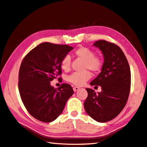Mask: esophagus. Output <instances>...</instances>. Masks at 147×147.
Masks as SVG:
<instances>
[{"label": "esophagus", "instance_id": "esophagus-1", "mask_svg": "<svg viewBox=\"0 0 147 147\" xmlns=\"http://www.w3.org/2000/svg\"><path fill=\"white\" fill-rule=\"evenodd\" d=\"M73 89H74V91H77L79 90V87H77V86H75V87H74V88H73Z\"/></svg>", "mask_w": 147, "mask_h": 147}]
</instances>
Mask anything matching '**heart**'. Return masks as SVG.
Instances as JSON below:
<instances>
[{
  "label": "heart",
  "instance_id": "heart-1",
  "mask_svg": "<svg viewBox=\"0 0 147 147\" xmlns=\"http://www.w3.org/2000/svg\"><path fill=\"white\" fill-rule=\"evenodd\" d=\"M74 55L77 58L84 61V69H89L94 73L98 72L103 66V59L101 57L95 56L94 53L91 49L86 47H79L75 50ZM71 65V58L67 55L61 59L60 65L64 71H67L70 70ZM91 74L88 70L82 72H74L68 77L67 79L70 82L76 86H82L91 79Z\"/></svg>",
  "mask_w": 147,
  "mask_h": 147
}]
</instances>
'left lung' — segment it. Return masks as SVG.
<instances>
[{"mask_svg":"<svg viewBox=\"0 0 147 147\" xmlns=\"http://www.w3.org/2000/svg\"><path fill=\"white\" fill-rule=\"evenodd\" d=\"M93 46L103 55L101 71L90 82L100 86L101 91L96 93L86 88L88 96L84 103L87 113L95 121L106 122L116 117L124 108L129 95L131 71L123 51L116 44L106 40H98Z\"/></svg>","mask_w":147,"mask_h":147,"instance_id":"left-lung-1","label":"left lung"}]
</instances>
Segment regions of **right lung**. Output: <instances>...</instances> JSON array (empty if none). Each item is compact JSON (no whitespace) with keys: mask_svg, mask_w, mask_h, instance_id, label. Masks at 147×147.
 Masks as SVG:
<instances>
[{"mask_svg":"<svg viewBox=\"0 0 147 147\" xmlns=\"http://www.w3.org/2000/svg\"><path fill=\"white\" fill-rule=\"evenodd\" d=\"M73 49L68 45L43 42L23 59L19 71L20 94L27 111L38 121H55L74 94L68 84H62L58 89L50 84L62 74L61 59Z\"/></svg>","mask_w":147,"mask_h":147,"instance_id":"1","label":"right lung"}]
</instances>
